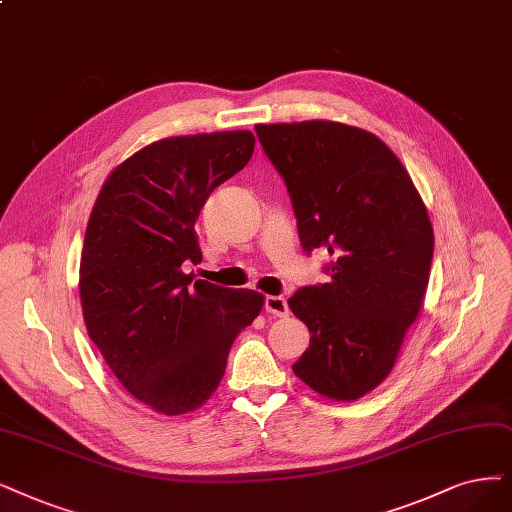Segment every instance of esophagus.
<instances>
[{
	"instance_id": "34e87169",
	"label": "esophagus",
	"mask_w": 512,
	"mask_h": 512,
	"mask_svg": "<svg viewBox=\"0 0 512 512\" xmlns=\"http://www.w3.org/2000/svg\"><path fill=\"white\" fill-rule=\"evenodd\" d=\"M266 312L278 316V318H285L289 316V304L287 299L282 295H268L266 297Z\"/></svg>"
}]
</instances>
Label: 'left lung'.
<instances>
[{
	"mask_svg": "<svg viewBox=\"0 0 512 512\" xmlns=\"http://www.w3.org/2000/svg\"><path fill=\"white\" fill-rule=\"evenodd\" d=\"M255 132L287 185L304 251L331 255L329 282L289 299L312 335L293 371L329 399H361L386 380L422 308L434 251L426 206L367 130L312 120Z\"/></svg>",
	"mask_w": 512,
	"mask_h": 512,
	"instance_id": "obj_1",
	"label": "left lung"
}]
</instances>
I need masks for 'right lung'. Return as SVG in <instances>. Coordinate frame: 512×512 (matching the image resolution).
Returning <instances> with one entry per match:
<instances>
[{
    "label": "right lung",
    "instance_id": "1",
    "mask_svg": "<svg viewBox=\"0 0 512 512\" xmlns=\"http://www.w3.org/2000/svg\"><path fill=\"white\" fill-rule=\"evenodd\" d=\"M249 130L151 143L107 177L86 227L80 297L88 335L120 384L158 413L208 401L263 297L185 274L202 261L196 219L251 160Z\"/></svg>",
    "mask_w": 512,
    "mask_h": 512
}]
</instances>
